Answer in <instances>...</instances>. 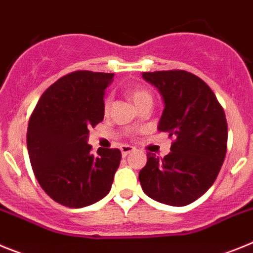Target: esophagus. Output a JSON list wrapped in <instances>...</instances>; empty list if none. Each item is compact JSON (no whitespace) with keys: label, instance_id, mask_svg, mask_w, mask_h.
Returning <instances> with one entry per match:
<instances>
[{"label":"esophagus","instance_id":"34e87169","mask_svg":"<svg viewBox=\"0 0 253 253\" xmlns=\"http://www.w3.org/2000/svg\"><path fill=\"white\" fill-rule=\"evenodd\" d=\"M120 149H122V154L125 157V156H128L129 153H131V152H133L135 148L131 146H122V148Z\"/></svg>","mask_w":253,"mask_h":253}]
</instances>
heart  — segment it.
I'll return each instance as SVG.
<instances>
[{
  "label": "heart",
  "mask_w": 253,
  "mask_h": 253,
  "mask_svg": "<svg viewBox=\"0 0 253 253\" xmlns=\"http://www.w3.org/2000/svg\"><path fill=\"white\" fill-rule=\"evenodd\" d=\"M128 96L130 97L131 101L137 105V106H140V105L144 104V102L147 101L152 102V93L149 92L147 88H144V87H140V86L130 87V88L128 90ZM110 107H111V97L109 96V97H106L104 101L105 113H107V111L110 110Z\"/></svg>",
  "instance_id": "b5f03b06"
}]
</instances>
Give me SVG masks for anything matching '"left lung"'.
<instances>
[{"label": "left lung", "mask_w": 253, "mask_h": 253, "mask_svg": "<svg viewBox=\"0 0 253 253\" xmlns=\"http://www.w3.org/2000/svg\"><path fill=\"white\" fill-rule=\"evenodd\" d=\"M165 101L158 129L172 139L163 158L147 154L143 191L156 202L185 207L204 195L222 169L228 126L216 96L202 78L182 69L143 72Z\"/></svg>", "instance_id": "left-lung-1"}]
</instances>
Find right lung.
Listing matches in <instances>:
<instances>
[{
  "label": "right lung",
  "instance_id": "1",
  "mask_svg": "<svg viewBox=\"0 0 253 253\" xmlns=\"http://www.w3.org/2000/svg\"><path fill=\"white\" fill-rule=\"evenodd\" d=\"M113 73L75 71L40 96L26 134L29 158L38 182L54 202L84 208L110 191L119 167L118 148L87 144L91 126L104 119V96Z\"/></svg>",
  "mask_w": 253,
  "mask_h": 253
}]
</instances>
